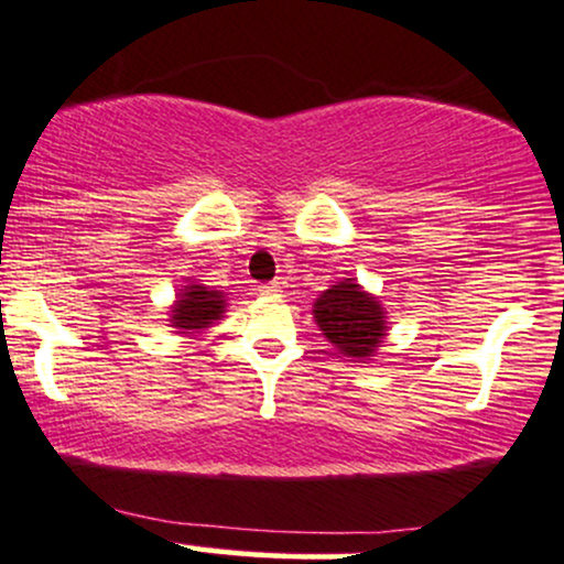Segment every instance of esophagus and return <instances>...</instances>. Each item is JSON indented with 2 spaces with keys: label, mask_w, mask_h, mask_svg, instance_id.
Returning <instances> with one entry per match:
<instances>
[{
  "label": "esophagus",
  "mask_w": 564,
  "mask_h": 564,
  "mask_svg": "<svg viewBox=\"0 0 564 564\" xmlns=\"http://www.w3.org/2000/svg\"><path fill=\"white\" fill-rule=\"evenodd\" d=\"M260 294H262V296H281V281L262 283V286H260Z\"/></svg>",
  "instance_id": "esophagus-1"
}]
</instances>
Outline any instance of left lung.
<instances>
[{"instance_id": "8db88e82", "label": "left lung", "mask_w": 564, "mask_h": 564, "mask_svg": "<svg viewBox=\"0 0 564 564\" xmlns=\"http://www.w3.org/2000/svg\"><path fill=\"white\" fill-rule=\"evenodd\" d=\"M313 318L336 352L358 364L373 360L390 332V321H387L390 315L384 304L355 278H345L321 291L318 300L313 302Z\"/></svg>"}]
</instances>
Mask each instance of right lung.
<instances>
[{"label":"right lung","mask_w":564,"mask_h":564,"mask_svg":"<svg viewBox=\"0 0 564 564\" xmlns=\"http://www.w3.org/2000/svg\"><path fill=\"white\" fill-rule=\"evenodd\" d=\"M225 307H228V296L225 291L206 286V283L191 281L187 278L185 286L177 289L174 294V302L170 304V328H174V334H185V336H196L209 332L215 323L225 318Z\"/></svg>","instance_id":"right-lung-1"}]
</instances>
